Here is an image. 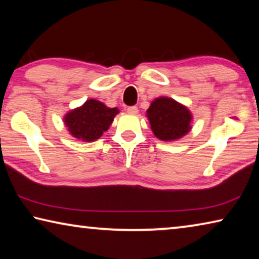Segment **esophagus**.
Here are the masks:
<instances>
[{"label":"esophagus","instance_id":"obj_1","mask_svg":"<svg viewBox=\"0 0 259 259\" xmlns=\"http://www.w3.org/2000/svg\"><path fill=\"white\" fill-rule=\"evenodd\" d=\"M126 112L129 114H137L138 113V107L137 106H129L126 108Z\"/></svg>","mask_w":259,"mask_h":259}]
</instances>
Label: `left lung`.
<instances>
[{
  "mask_svg": "<svg viewBox=\"0 0 259 259\" xmlns=\"http://www.w3.org/2000/svg\"><path fill=\"white\" fill-rule=\"evenodd\" d=\"M147 117L153 133L165 142L181 138L191 129V113L171 98H156L147 109Z\"/></svg>",
  "mask_w": 259,
  "mask_h": 259,
  "instance_id": "left-lung-1",
  "label": "left lung"
}]
</instances>
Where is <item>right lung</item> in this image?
Wrapping results in <instances>:
<instances>
[{"label": "right lung", "mask_w": 259, "mask_h": 259, "mask_svg": "<svg viewBox=\"0 0 259 259\" xmlns=\"http://www.w3.org/2000/svg\"><path fill=\"white\" fill-rule=\"evenodd\" d=\"M119 109L108 108L98 100H87L82 107L69 112L65 116V123L74 137L94 142L112 124Z\"/></svg>", "instance_id": "1"}]
</instances>
